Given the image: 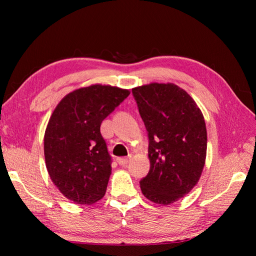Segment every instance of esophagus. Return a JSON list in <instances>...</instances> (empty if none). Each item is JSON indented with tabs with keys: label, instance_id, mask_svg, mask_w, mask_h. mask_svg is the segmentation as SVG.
Listing matches in <instances>:
<instances>
[{
	"label": "esophagus",
	"instance_id": "obj_1",
	"mask_svg": "<svg viewBox=\"0 0 256 256\" xmlns=\"http://www.w3.org/2000/svg\"><path fill=\"white\" fill-rule=\"evenodd\" d=\"M116 162L118 165L123 166L125 164H128V162H130V157H118V158H116Z\"/></svg>",
	"mask_w": 256,
	"mask_h": 256
}]
</instances>
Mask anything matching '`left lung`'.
Returning a JSON list of instances; mask_svg holds the SVG:
<instances>
[{
  "label": "left lung",
  "mask_w": 256,
  "mask_h": 256,
  "mask_svg": "<svg viewBox=\"0 0 256 256\" xmlns=\"http://www.w3.org/2000/svg\"><path fill=\"white\" fill-rule=\"evenodd\" d=\"M148 132L150 168L140 190L152 202L170 206L192 192L206 164L204 114L175 84L152 82L132 89Z\"/></svg>",
  "instance_id": "8db88e82"
}]
</instances>
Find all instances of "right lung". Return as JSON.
<instances>
[{
    "mask_svg": "<svg viewBox=\"0 0 256 256\" xmlns=\"http://www.w3.org/2000/svg\"><path fill=\"white\" fill-rule=\"evenodd\" d=\"M130 94L110 84H91L64 96L44 135L46 168L54 184L77 204H92L106 194L111 157L100 126Z\"/></svg>",
    "mask_w": 256,
    "mask_h": 256,
    "instance_id": "add662e5",
    "label": "right lung"
}]
</instances>
